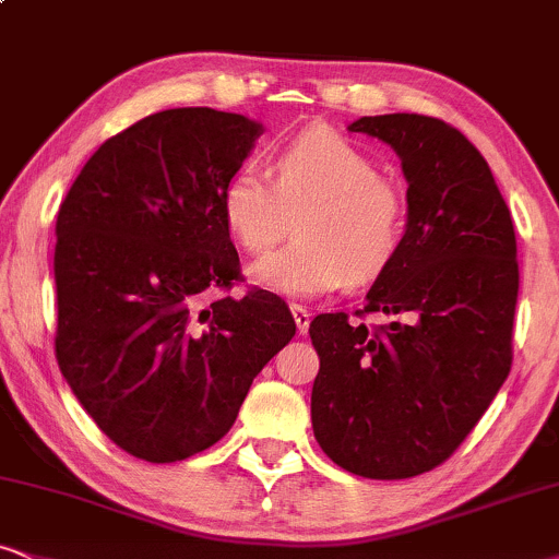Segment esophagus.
I'll return each instance as SVG.
<instances>
[{"label":"esophagus","instance_id":"34e87169","mask_svg":"<svg viewBox=\"0 0 559 559\" xmlns=\"http://www.w3.org/2000/svg\"><path fill=\"white\" fill-rule=\"evenodd\" d=\"M292 314H294V322H296V330H299V335H307L309 322H312V314H309L304 307H299V304H292Z\"/></svg>","mask_w":559,"mask_h":559}]
</instances>
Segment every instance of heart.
<instances>
[{"label":"heart","mask_w":559,"mask_h":559,"mask_svg":"<svg viewBox=\"0 0 559 559\" xmlns=\"http://www.w3.org/2000/svg\"><path fill=\"white\" fill-rule=\"evenodd\" d=\"M222 214L242 250L265 252L296 222L299 242L250 267L252 284L312 299L345 281H369L397 252L405 229V195L377 173V162L328 126L301 131L275 157V180L258 167L231 173Z\"/></svg>","instance_id":"b5f03b06"}]
</instances>
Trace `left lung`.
Listing matches in <instances>:
<instances>
[{
    "instance_id": "1",
    "label": "left lung",
    "mask_w": 559,
    "mask_h": 559,
    "mask_svg": "<svg viewBox=\"0 0 559 559\" xmlns=\"http://www.w3.org/2000/svg\"><path fill=\"white\" fill-rule=\"evenodd\" d=\"M348 131L390 144L407 180L397 252L358 317L317 314L312 428L337 467L369 479L430 472L477 426L511 371L515 231L477 146L418 112L364 116Z\"/></svg>"
}]
</instances>
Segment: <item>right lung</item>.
<instances>
[{"mask_svg":"<svg viewBox=\"0 0 559 559\" xmlns=\"http://www.w3.org/2000/svg\"><path fill=\"white\" fill-rule=\"evenodd\" d=\"M263 126L214 108L141 118L87 159L56 218V361L116 447L154 464L214 447L292 341L275 294L239 278L222 190Z\"/></svg>","mask_w":559,"mask_h":559,"instance_id":"obj_1","label":"right lung"}]
</instances>
